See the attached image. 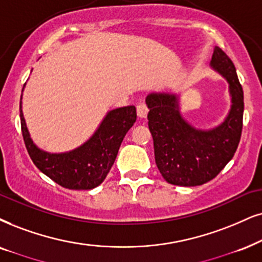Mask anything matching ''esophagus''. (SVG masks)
<instances>
[{"instance_id":"obj_1","label":"esophagus","mask_w":262,"mask_h":262,"mask_svg":"<svg viewBox=\"0 0 262 262\" xmlns=\"http://www.w3.org/2000/svg\"><path fill=\"white\" fill-rule=\"evenodd\" d=\"M137 114H138V117L141 118V120H145V118L147 117V114H148V110H147V106L145 102H140V104L137 106Z\"/></svg>"}]
</instances>
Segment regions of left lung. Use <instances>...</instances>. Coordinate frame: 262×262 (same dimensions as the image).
Wrapping results in <instances>:
<instances>
[{
  "label": "left lung",
  "instance_id": "obj_1",
  "mask_svg": "<svg viewBox=\"0 0 262 262\" xmlns=\"http://www.w3.org/2000/svg\"><path fill=\"white\" fill-rule=\"evenodd\" d=\"M210 68L226 79L231 98L226 117L213 128L188 123L181 115L180 95L175 93L154 92L145 100L156 164L171 185L190 187L210 181L232 160L239 144L244 101L236 68L219 47H214Z\"/></svg>",
  "mask_w": 262,
  "mask_h": 262
}]
</instances>
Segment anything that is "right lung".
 <instances>
[{
    "label": "right lung",
    "instance_id": "1",
    "mask_svg": "<svg viewBox=\"0 0 262 262\" xmlns=\"http://www.w3.org/2000/svg\"><path fill=\"white\" fill-rule=\"evenodd\" d=\"M21 99L23 94L21 132L30 157L43 174L70 190H92L105 180L115 163L125 134L137 121L135 106L114 108L105 115L97 130L87 141L74 150L55 154L39 148L30 137L23 115Z\"/></svg>",
    "mask_w": 262,
    "mask_h": 262
}]
</instances>
